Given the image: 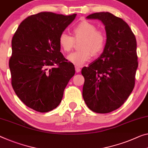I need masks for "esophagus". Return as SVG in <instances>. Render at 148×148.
Returning <instances> with one entry per match:
<instances>
[{
  "label": "esophagus",
  "instance_id": "esophagus-1",
  "mask_svg": "<svg viewBox=\"0 0 148 148\" xmlns=\"http://www.w3.org/2000/svg\"><path fill=\"white\" fill-rule=\"evenodd\" d=\"M75 71L77 73H79L81 71V68L78 66H75Z\"/></svg>",
  "mask_w": 148,
  "mask_h": 148
}]
</instances>
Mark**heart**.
I'll use <instances>...</instances> for the list:
<instances>
[{"mask_svg":"<svg viewBox=\"0 0 148 148\" xmlns=\"http://www.w3.org/2000/svg\"><path fill=\"white\" fill-rule=\"evenodd\" d=\"M73 38L65 32L59 37V44L65 52L72 50L75 40L82 39L79 45L81 50L73 52L67 56V60L77 66H82L89 61L93 56H97L103 50L106 42L104 34L97 30L94 24L87 21L79 23L73 29Z\"/></svg>","mask_w":148,"mask_h":148,"instance_id":"b5f03b06","label":"heart"}]
</instances>
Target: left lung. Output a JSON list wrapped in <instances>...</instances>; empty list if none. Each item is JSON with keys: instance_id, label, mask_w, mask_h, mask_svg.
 Returning a JSON list of instances; mask_svg holds the SVG:
<instances>
[{"instance_id": "obj_1", "label": "left lung", "mask_w": 148, "mask_h": 148, "mask_svg": "<svg viewBox=\"0 0 148 148\" xmlns=\"http://www.w3.org/2000/svg\"><path fill=\"white\" fill-rule=\"evenodd\" d=\"M87 18L103 22L106 41L99 58L82 69L83 97L93 112L108 113L120 107L134 87L138 66L136 37L126 22L110 12L94 13Z\"/></svg>"}]
</instances>
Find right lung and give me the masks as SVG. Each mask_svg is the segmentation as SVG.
Returning <instances> with one entry per match:
<instances>
[{"label": "right lung", "instance_id": "obj_1", "mask_svg": "<svg viewBox=\"0 0 148 148\" xmlns=\"http://www.w3.org/2000/svg\"><path fill=\"white\" fill-rule=\"evenodd\" d=\"M76 15L42 12L29 16L12 38L9 67L13 89L38 112H49L60 104L75 73L74 65L60 52L58 40Z\"/></svg>", "mask_w": 148, "mask_h": 148}]
</instances>
